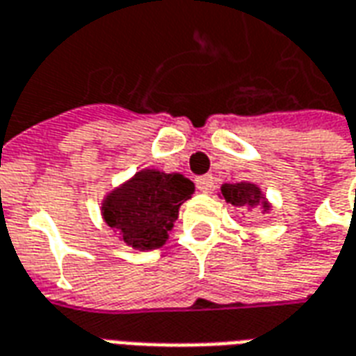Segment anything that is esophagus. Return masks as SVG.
<instances>
[{
	"mask_svg": "<svg viewBox=\"0 0 356 356\" xmlns=\"http://www.w3.org/2000/svg\"><path fill=\"white\" fill-rule=\"evenodd\" d=\"M197 184V189L201 191V193H210L212 191V188H214V178L212 176H199L195 180Z\"/></svg>",
	"mask_w": 356,
	"mask_h": 356,
	"instance_id": "1",
	"label": "esophagus"
}]
</instances>
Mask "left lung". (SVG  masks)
<instances>
[{
    "label": "left lung",
    "mask_w": 356,
    "mask_h": 356,
    "mask_svg": "<svg viewBox=\"0 0 356 356\" xmlns=\"http://www.w3.org/2000/svg\"><path fill=\"white\" fill-rule=\"evenodd\" d=\"M218 195H220V199H225V203L233 204L237 209L261 210V212L271 210V203L267 201L266 193L261 191L260 186H256L252 181L222 184Z\"/></svg>",
    "instance_id": "obj_1"
}]
</instances>
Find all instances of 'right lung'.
<instances>
[{
	"instance_id": "obj_1",
	"label": "right lung",
	"mask_w": 356,
	"mask_h": 356,
	"mask_svg": "<svg viewBox=\"0 0 356 356\" xmlns=\"http://www.w3.org/2000/svg\"><path fill=\"white\" fill-rule=\"evenodd\" d=\"M193 189V181L180 172L142 168L106 193L100 212L121 243L147 252L167 243L180 207L191 199Z\"/></svg>"
}]
</instances>
